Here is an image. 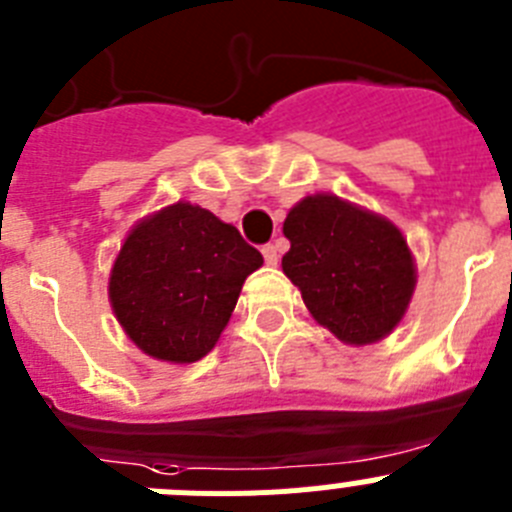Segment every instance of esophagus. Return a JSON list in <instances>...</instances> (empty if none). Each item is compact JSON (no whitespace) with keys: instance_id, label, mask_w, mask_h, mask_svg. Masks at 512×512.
I'll use <instances>...</instances> for the list:
<instances>
[{"instance_id":"esophagus-1","label":"esophagus","mask_w":512,"mask_h":512,"mask_svg":"<svg viewBox=\"0 0 512 512\" xmlns=\"http://www.w3.org/2000/svg\"><path fill=\"white\" fill-rule=\"evenodd\" d=\"M261 253H264V261L269 266H277V261H279V248L274 246V243H266L264 248H261Z\"/></svg>"}]
</instances>
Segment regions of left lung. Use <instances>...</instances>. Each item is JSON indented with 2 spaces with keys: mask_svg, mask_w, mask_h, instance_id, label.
<instances>
[{
  "mask_svg": "<svg viewBox=\"0 0 512 512\" xmlns=\"http://www.w3.org/2000/svg\"><path fill=\"white\" fill-rule=\"evenodd\" d=\"M282 269L312 318L343 343H374L402 320L415 289L408 241L384 217L333 194L305 197L284 220Z\"/></svg>",
  "mask_w": 512,
  "mask_h": 512,
  "instance_id": "obj_1",
  "label": "left lung"
}]
</instances>
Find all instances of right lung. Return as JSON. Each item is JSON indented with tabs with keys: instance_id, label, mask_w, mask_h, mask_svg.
<instances>
[{
	"instance_id": "1",
	"label": "right lung",
	"mask_w": 512,
	"mask_h": 512,
	"mask_svg": "<svg viewBox=\"0 0 512 512\" xmlns=\"http://www.w3.org/2000/svg\"><path fill=\"white\" fill-rule=\"evenodd\" d=\"M264 256L210 210L176 202L130 230L112 266L110 302L148 356L192 364L215 348L241 287Z\"/></svg>"
}]
</instances>
